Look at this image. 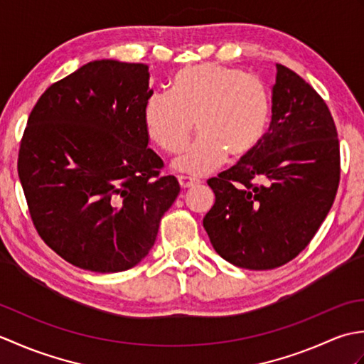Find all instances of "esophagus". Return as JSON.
Segmentation results:
<instances>
[{
    "mask_svg": "<svg viewBox=\"0 0 364 364\" xmlns=\"http://www.w3.org/2000/svg\"><path fill=\"white\" fill-rule=\"evenodd\" d=\"M178 181H180V186L183 189H191V188L197 186V184H200V181L192 180V178H189V176H178Z\"/></svg>",
    "mask_w": 364,
    "mask_h": 364,
    "instance_id": "esophagus-1",
    "label": "esophagus"
}]
</instances>
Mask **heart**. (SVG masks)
Here are the masks:
<instances>
[{
	"mask_svg": "<svg viewBox=\"0 0 364 364\" xmlns=\"http://www.w3.org/2000/svg\"><path fill=\"white\" fill-rule=\"evenodd\" d=\"M196 123L197 139L172 162L176 172L205 176L230 154L247 158L266 136L270 98L262 81L219 64L178 70L172 92H154L145 106V128L164 151L186 145Z\"/></svg>",
	"mask_w": 364,
	"mask_h": 364,
	"instance_id": "heart-1",
	"label": "heart"
}]
</instances>
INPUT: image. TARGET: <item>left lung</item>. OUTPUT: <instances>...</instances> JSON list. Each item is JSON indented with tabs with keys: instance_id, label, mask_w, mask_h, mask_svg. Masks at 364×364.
<instances>
[{
	"instance_id": "obj_1",
	"label": "left lung",
	"mask_w": 364,
	"mask_h": 364,
	"mask_svg": "<svg viewBox=\"0 0 364 364\" xmlns=\"http://www.w3.org/2000/svg\"><path fill=\"white\" fill-rule=\"evenodd\" d=\"M339 183V142L326 102L277 64L272 119L257 150L208 180L215 202L203 218L223 259L250 270L280 267L310 244Z\"/></svg>"
}]
</instances>
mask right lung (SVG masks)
<instances>
[{
  "label": "right lung",
  "mask_w": 364,
  "mask_h": 364,
  "mask_svg": "<svg viewBox=\"0 0 364 364\" xmlns=\"http://www.w3.org/2000/svg\"><path fill=\"white\" fill-rule=\"evenodd\" d=\"M145 64L92 60L54 82L31 111L18 178L46 245L100 274L139 264L180 194L149 149Z\"/></svg>",
  "instance_id": "right-lung-1"
}]
</instances>
